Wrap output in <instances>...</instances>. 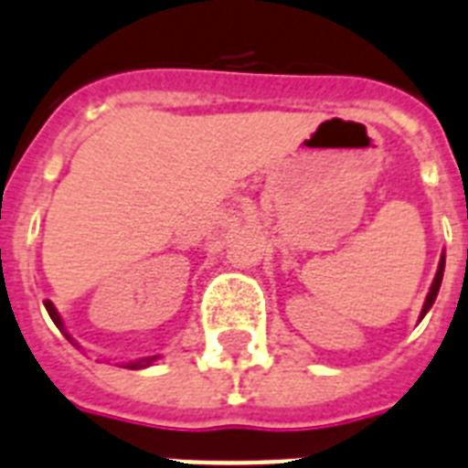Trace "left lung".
<instances>
[{
    "label": "left lung",
    "mask_w": 468,
    "mask_h": 468,
    "mask_svg": "<svg viewBox=\"0 0 468 468\" xmlns=\"http://www.w3.org/2000/svg\"><path fill=\"white\" fill-rule=\"evenodd\" d=\"M442 273H444V254H442V257H440L438 273H435V279H432V286H431V291H428V298H425V303H423V310H420V320H423L425 313H428V310H431L432 303H435V298H438L440 283H442Z\"/></svg>",
    "instance_id": "1"
}]
</instances>
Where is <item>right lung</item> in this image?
<instances>
[{"mask_svg": "<svg viewBox=\"0 0 468 468\" xmlns=\"http://www.w3.org/2000/svg\"><path fill=\"white\" fill-rule=\"evenodd\" d=\"M45 310H48V314L49 317H52V322H55L57 326H59V329H62V334L64 336H67V339L71 341V344H74V339H71L69 334H67V329H64V322H62V317H59V313H57V307L52 305V303H49V300H45ZM76 346V344H74ZM158 358V356H154V358H142V360H134V363H127V367H132V370H139V367H146V366H151V363H154V360Z\"/></svg>", "mask_w": 468, "mask_h": 468, "instance_id": "right-lung-1", "label": "right lung"}]
</instances>
